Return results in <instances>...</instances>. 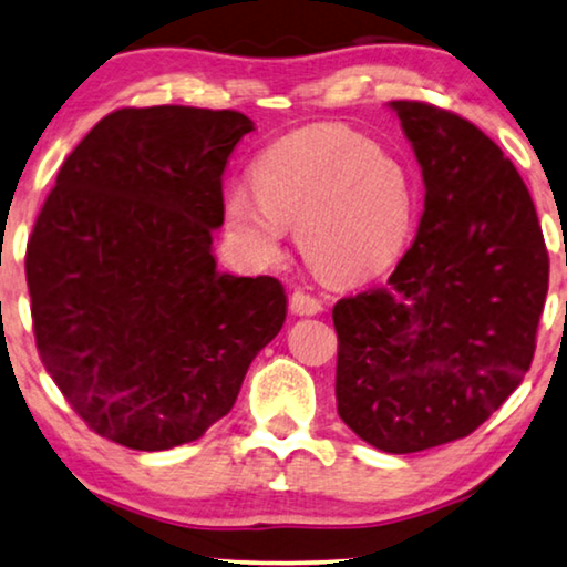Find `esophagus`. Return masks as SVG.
Segmentation results:
<instances>
[{"mask_svg":"<svg viewBox=\"0 0 567 567\" xmlns=\"http://www.w3.org/2000/svg\"><path fill=\"white\" fill-rule=\"evenodd\" d=\"M289 307H291L293 315H301V317L322 312V301L315 299L312 293H305V291H293Z\"/></svg>","mask_w":567,"mask_h":567,"instance_id":"esophagus-1","label":"esophagus"}]
</instances>
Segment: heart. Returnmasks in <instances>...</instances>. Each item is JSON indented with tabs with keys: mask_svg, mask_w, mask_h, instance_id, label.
Returning <instances> with one entry per match:
<instances>
[{
	"mask_svg": "<svg viewBox=\"0 0 567 567\" xmlns=\"http://www.w3.org/2000/svg\"><path fill=\"white\" fill-rule=\"evenodd\" d=\"M252 189L227 190L224 216L255 262L274 260L284 227H297L309 266L346 281L382 268L408 231L402 167L338 126H312L270 144L252 167Z\"/></svg>",
	"mask_w": 567,
	"mask_h": 567,
	"instance_id": "heart-1",
	"label": "heart"
}]
</instances>
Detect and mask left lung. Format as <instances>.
Listing matches in <instances>:
<instances>
[{
    "instance_id": "1",
    "label": "left lung",
    "mask_w": 567,
    "mask_h": 567,
    "mask_svg": "<svg viewBox=\"0 0 567 567\" xmlns=\"http://www.w3.org/2000/svg\"><path fill=\"white\" fill-rule=\"evenodd\" d=\"M425 185L415 243L390 281L332 307L338 415L390 454L480 429L537 348L549 258L522 175L475 123L394 100Z\"/></svg>"
}]
</instances>
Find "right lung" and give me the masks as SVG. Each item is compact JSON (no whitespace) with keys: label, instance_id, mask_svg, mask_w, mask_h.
Wrapping results in <instances>:
<instances>
[{"label":"right lung","instance_id":"right-lung-1","mask_svg":"<svg viewBox=\"0 0 567 567\" xmlns=\"http://www.w3.org/2000/svg\"><path fill=\"white\" fill-rule=\"evenodd\" d=\"M237 111L121 107L76 144L28 239L41 361L97 436L165 452L235 405L286 320L270 276L219 274L221 175Z\"/></svg>","mask_w":567,"mask_h":567}]
</instances>
